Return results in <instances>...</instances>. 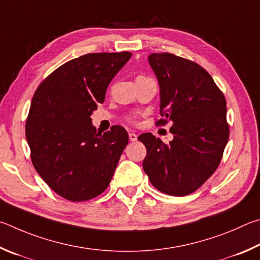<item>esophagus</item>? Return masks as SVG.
I'll use <instances>...</instances> for the list:
<instances>
[{"instance_id":"34e87169","label":"esophagus","mask_w":260,"mask_h":260,"mask_svg":"<svg viewBox=\"0 0 260 260\" xmlns=\"http://www.w3.org/2000/svg\"><path fill=\"white\" fill-rule=\"evenodd\" d=\"M129 139L131 140V142H136V140H137V135L134 134V133H130L129 134Z\"/></svg>"}]
</instances>
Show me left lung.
Segmentation results:
<instances>
[{"label":"left lung","mask_w":260,"mask_h":260,"mask_svg":"<svg viewBox=\"0 0 260 260\" xmlns=\"http://www.w3.org/2000/svg\"><path fill=\"white\" fill-rule=\"evenodd\" d=\"M148 62L160 86L157 123L172 122L174 139L152 134L138 139L147 149L144 171L156 189L184 197L197 190L219 166L229 142L226 100L210 74L198 63L171 53H152Z\"/></svg>","instance_id":"obj_1"}]
</instances>
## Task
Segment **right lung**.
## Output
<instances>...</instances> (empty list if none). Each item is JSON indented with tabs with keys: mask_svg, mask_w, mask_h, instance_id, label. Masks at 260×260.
Here are the masks:
<instances>
[{
	"mask_svg": "<svg viewBox=\"0 0 260 260\" xmlns=\"http://www.w3.org/2000/svg\"><path fill=\"white\" fill-rule=\"evenodd\" d=\"M131 52L88 53L51 73L31 99L26 139L35 170L50 188L73 202L102 194L111 183L125 129L98 133L91 115Z\"/></svg>",
	"mask_w": 260,
	"mask_h": 260,
	"instance_id": "1",
	"label": "right lung"
}]
</instances>
